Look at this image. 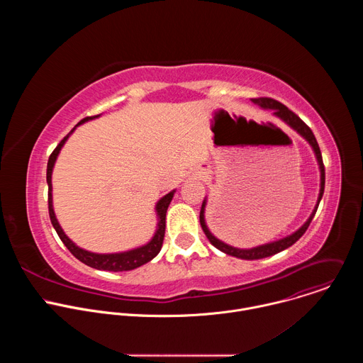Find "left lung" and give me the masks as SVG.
Returning <instances> with one entry per match:
<instances>
[{"label":"left lung","mask_w":363,"mask_h":363,"mask_svg":"<svg viewBox=\"0 0 363 363\" xmlns=\"http://www.w3.org/2000/svg\"><path fill=\"white\" fill-rule=\"evenodd\" d=\"M251 101L255 103V105H258L260 108H263V109H272L274 116H277L283 122H286L291 129H294L300 136H303L308 142L310 146H312V149L315 152V157H316L318 164H319V169H320V191H319L318 202L315 205V210L312 211V214H310L307 221L297 231H294L293 234H290V235H287V237H284L281 240H277V241H273V242H267V244L258 245V247H252V248H237V247H233V245H228V244L223 242L216 235H213V233L208 230V227H206V223H205V216L203 214H205L206 199H203L202 206H201V213H199V223H201L202 231L205 233L206 238H208L210 242L216 248H218L220 251H223V252H225L228 255L241 258V260H260V258H266V257L274 255V254L289 248L290 245H293L306 233V230L308 228L310 223H312V220H313V217H315V214L318 211L319 202H320V199L323 196V192H325V165H323V160H322L320 147L318 145V140H316L312 129H310L296 113H293L290 109H287L284 105H281L280 101H277L274 99L258 97V99H251Z\"/></svg>","instance_id":"left-lung-1"}]
</instances>
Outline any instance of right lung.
<instances>
[{"label":"right lung","instance_id":"right-lung-1","mask_svg":"<svg viewBox=\"0 0 363 363\" xmlns=\"http://www.w3.org/2000/svg\"><path fill=\"white\" fill-rule=\"evenodd\" d=\"M97 116H87L83 121H80L67 136H65V139L57 145V147L53 150V153L50 155L48 162H47V184H48V214H50V220L51 224H53L56 233L59 234L60 240L63 241V244L69 248V251L80 260L82 263H84L89 267H93L96 270H106V272H129L133 269H138L143 264H146L147 262H150L152 258L157 257L162 248V242H164V237H165V220H167V210L168 206L174 198L175 189L171 191L169 194H167L165 196H162L157 205H155V213H157L158 217V224H157V231H155L153 237L150 238L149 242H146L145 245H140L138 248L133 250H128L123 252H111V254H99V252H91L87 250L80 248L79 245H76L63 231V228L60 227L55 210H53V185H51V174H53V168L56 164V160L59 157V153L63 147V145L66 143V140L69 139V136L74 132V129L79 125H83L84 122L93 121Z\"/></svg>","mask_w":363,"mask_h":363}]
</instances>
